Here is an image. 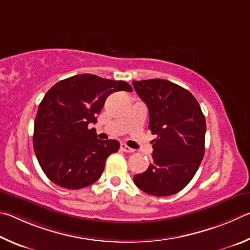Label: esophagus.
<instances>
[{
  "mask_svg": "<svg viewBox=\"0 0 250 250\" xmlns=\"http://www.w3.org/2000/svg\"><path fill=\"white\" fill-rule=\"evenodd\" d=\"M121 149H122L123 151H125V152H134V151H135V150L133 149V148L128 147L127 145H125V144H121Z\"/></svg>",
  "mask_w": 250,
  "mask_h": 250,
  "instance_id": "esophagus-1",
  "label": "esophagus"
}]
</instances>
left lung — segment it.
Returning a JSON list of instances; mask_svg holds the SVG:
<instances>
[{
	"label": "left lung",
	"mask_w": 250,
	"mask_h": 250,
	"mask_svg": "<svg viewBox=\"0 0 250 250\" xmlns=\"http://www.w3.org/2000/svg\"><path fill=\"white\" fill-rule=\"evenodd\" d=\"M149 111L152 161L134 182L142 191L168 196L186 188L204 156L207 124L198 101L182 86L164 79L133 81Z\"/></svg>",
	"instance_id": "left-lung-1"
}]
</instances>
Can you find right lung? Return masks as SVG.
Wrapping results in <instances>:
<instances>
[{
    "label": "right lung",
    "mask_w": 250,
    "mask_h": 250,
    "mask_svg": "<svg viewBox=\"0 0 250 250\" xmlns=\"http://www.w3.org/2000/svg\"><path fill=\"white\" fill-rule=\"evenodd\" d=\"M132 92L127 82L78 74L57 82L39 104L33 145L47 178L65 189L78 190L94 183L107 157L120 149L115 139L101 141L94 128L96 116L109 94Z\"/></svg>",
    "instance_id": "add662e5"
}]
</instances>
